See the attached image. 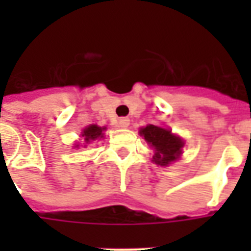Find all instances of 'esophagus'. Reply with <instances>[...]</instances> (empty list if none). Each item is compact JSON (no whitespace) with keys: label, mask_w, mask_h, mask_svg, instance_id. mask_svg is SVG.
<instances>
[{"label":"esophagus","mask_w":251,"mask_h":251,"mask_svg":"<svg viewBox=\"0 0 251 251\" xmlns=\"http://www.w3.org/2000/svg\"><path fill=\"white\" fill-rule=\"evenodd\" d=\"M129 124H130V120L126 118V117H122V118L118 120V126H120V127H127Z\"/></svg>","instance_id":"34e87169"}]
</instances>
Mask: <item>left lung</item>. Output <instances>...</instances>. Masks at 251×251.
I'll use <instances>...</instances> for the list:
<instances>
[{
  "label": "left lung",
  "instance_id": "left-lung-1",
  "mask_svg": "<svg viewBox=\"0 0 251 251\" xmlns=\"http://www.w3.org/2000/svg\"><path fill=\"white\" fill-rule=\"evenodd\" d=\"M140 133L152 145V148H154L153 161L158 165H168L180 156L184 142L181 138L172 134L168 129L148 125L147 127L141 129Z\"/></svg>",
  "mask_w": 251,
  "mask_h": 251
}]
</instances>
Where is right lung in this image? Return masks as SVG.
I'll return each mask as SVG.
<instances>
[{
	"mask_svg": "<svg viewBox=\"0 0 251 251\" xmlns=\"http://www.w3.org/2000/svg\"><path fill=\"white\" fill-rule=\"evenodd\" d=\"M104 127H99L97 125H90L83 130L82 136L84 137V141L90 142L91 140H97L99 137H103V133H102Z\"/></svg>",
	"mask_w": 251,
	"mask_h": 251,
	"instance_id": "right-lung-1",
	"label": "right lung"
}]
</instances>
